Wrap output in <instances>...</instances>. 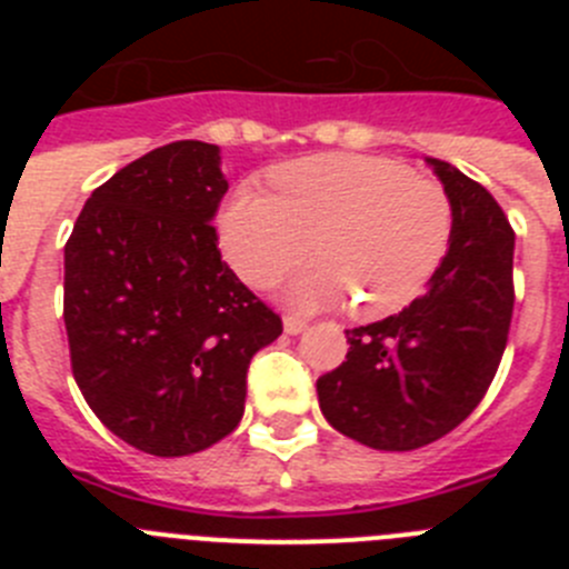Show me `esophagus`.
Listing matches in <instances>:
<instances>
[{"mask_svg": "<svg viewBox=\"0 0 569 569\" xmlns=\"http://www.w3.org/2000/svg\"><path fill=\"white\" fill-rule=\"evenodd\" d=\"M305 328H308V321L305 319H299V316H284V333L296 336V333H301Z\"/></svg>", "mask_w": 569, "mask_h": 569, "instance_id": "34e87169", "label": "esophagus"}]
</instances>
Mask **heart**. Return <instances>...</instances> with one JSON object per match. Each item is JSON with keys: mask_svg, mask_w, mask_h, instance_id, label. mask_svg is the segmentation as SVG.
<instances>
[{"mask_svg": "<svg viewBox=\"0 0 569 569\" xmlns=\"http://www.w3.org/2000/svg\"><path fill=\"white\" fill-rule=\"evenodd\" d=\"M273 196L239 188L222 213V248L250 284H273L310 248L319 259L293 281L301 305L353 299L376 319L425 290L453 239L445 184L385 156L321 153L270 170Z\"/></svg>", "mask_w": 569, "mask_h": 569, "instance_id": "heart-1", "label": "heart"}]
</instances>
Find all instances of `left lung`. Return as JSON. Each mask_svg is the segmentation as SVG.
<instances>
[{
	"mask_svg": "<svg viewBox=\"0 0 569 569\" xmlns=\"http://www.w3.org/2000/svg\"><path fill=\"white\" fill-rule=\"evenodd\" d=\"M430 164L453 202L445 261L401 313L345 330V361L316 381L325 419L376 450H416L456 430L485 399L510 333L516 233L479 182Z\"/></svg>",
	"mask_w": 569,
	"mask_h": 569,
	"instance_id": "left-lung-1",
	"label": "left lung"
}]
</instances>
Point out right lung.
<instances>
[{"mask_svg": "<svg viewBox=\"0 0 569 569\" xmlns=\"http://www.w3.org/2000/svg\"><path fill=\"white\" fill-rule=\"evenodd\" d=\"M219 148L164 144L99 184L64 244L70 370L110 433L190 456L233 433L281 316L222 261Z\"/></svg>", "mask_w": 569, "mask_h": 569, "instance_id": "add662e5", "label": "right lung"}]
</instances>
